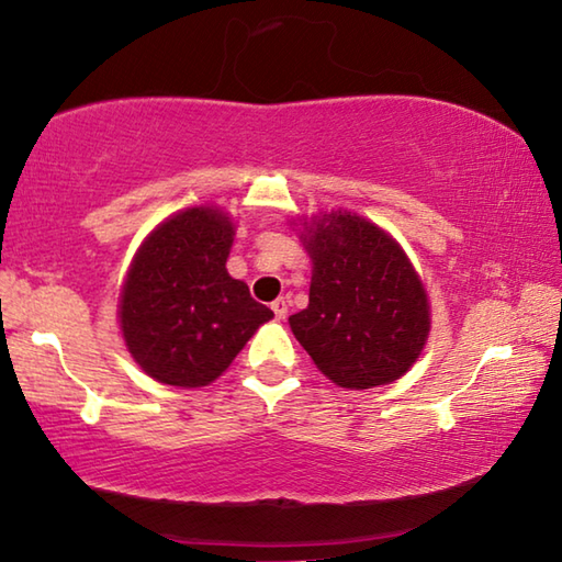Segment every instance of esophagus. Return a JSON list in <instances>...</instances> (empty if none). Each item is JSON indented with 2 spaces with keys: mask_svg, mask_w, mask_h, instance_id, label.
Instances as JSON below:
<instances>
[{
  "mask_svg": "<svg viewBox=\"0 0 562 562\" xmlns=\"http://www.w3.org/2000/svg\"><path fill=\"white\" fill-rule=\"evenodd\" d=\"M271 308H273L276 318H286V314H289V304H286V299H276L273 304H271Z\"/></svg>",
  "mask_w": 562,
  "mask_h": 562,
  "instance_id": "obj_1",
  "label": "esophagus"
}]
</instances>
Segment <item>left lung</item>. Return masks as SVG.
Returning a JSON list of instances; mask_svg holds the SVG:
<instances>
[{"label":"left lung","instance_id":"1","mask_svg":"<svg viewBox=\"0 0 562 562\" xmlns=\"http://www.w3.org/2000/svg\"><path fill=\"white\" fill-rule=\"evenodd\" d=\"M301 238L314 271L308 306L289 324L318 371L344 390L407 374L427 344L429 301L402 246L347 211L304 223Z\"/></svg>","mask_w":562,"mask_h":562}]
</instances>
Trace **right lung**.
<instances>
[{
	"mask_svg": "<svg viewBox=\"0 0 562 562\" xmlns=\"http://www.w3.org/2000/svg\"><path fill=\"white\" fill-rule=\"evenodd\" d=\"M233 236L228 213L201 205L170 215L137 248L117 316L127 351L155 382L211 384L273 318L226 269Z\"/></svg>",
	"mask_w": 562,
	"mask_h": 562,
	"instance_id": "right-lung-1",
	"label": "right lung"
}]
</instances>
